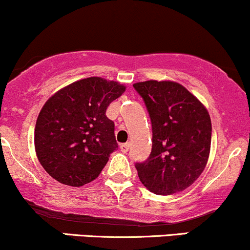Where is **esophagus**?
Segmentation results:
<instances>
[{
	"mask_svg": "<svg viewBox=\"0 0 250 250\" xmlns=\"http://www.w3.org/2000/svg\"><path fill=\"white\" fill-rule=\"evenodd\" d=\"M128 147H130V143L120 144V151L124 152V154H126V152L128 151Z\"/></svg>",
	"mask_w": 250,
	"mask_h": 250,
	"instance_id": "esophagus-1",
	"label": "esophagus"
}]
</instances>
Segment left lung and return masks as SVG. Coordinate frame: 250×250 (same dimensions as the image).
<instances>
[{
  "label": "left lung",
  "mask_w": 250,
  "mask_h": 250,
  "mask_svg": "<svg viewBox=\"0 0 250 250\" xmlns=\"http://www.w3.org/2000/svg\"><path fill=\"white\" fill-rule=\"evenodd\" d=\"M152 125V149L137 163L142 184L158 195L189 187L208 165L212 125L206 107L187 88L174 81L137 82Z\"/></svg>",
  "instance_id": "8db88e82"
}]
</instances>
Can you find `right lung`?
Instances as JSON below:
<instances>
[{
	"instance_id": "right-lung-1",
	"label": "right lung",
	"mask_w": 250,
	"mask_h": 250,
	"mask_svg": "<svg viewBox=\"0 0 250 250\" xmlns=\"http://www.w3.org/2000/svg\"><path fill=\"white\" fill-rule=\"evenodd\" d=\"M125 90V84L94 76L50 96L34 130L37 157L50 176L72 187L98 178L118 147L106 109Z\"/></svg>"
}]
</instances>
